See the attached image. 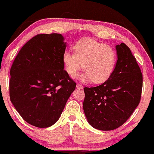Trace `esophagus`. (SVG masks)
<instances>
[{
  "label": "esophagus",
  "instance_id": "34e87169",
  "mask_svg": "<svg viewBox=\"0 0 154 154\" xmlns=\"http://www.w3.org/2000/svg\"><path fill=\"white\" fill-rule=\"evenodd\" d=\"M76 87H77V88H80V89H82L83 88V86H82V84H77L76 85Z\"/></svg>",
  "mask_w": 154,
  "mask_h": 154
}]
</instances>
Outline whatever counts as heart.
Returning <instances> with one entry per match:
<instances>
[{"mask_svg": "<svg viewBox=\"0 0 154 154\" xmlns=\"http://www.w3.org/2000/svg\"><path fill=\"white\" fill-rule=\"evenodd\" d=\"M74 48L75 51L66 50L62 55L64 67L70 76H77L84 67L79 77L82 82L101 84L109 79L117 61L116 53L110 46L86 38L78 41Z\"/></svg>", "mask_w": 154, "mask_h": 154, "instance_id": "obj_1", "label": "heart"}]
</instances>
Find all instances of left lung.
Instances as JSON below:
<instances>
[{"label":"left lung","mask_w":154,"mask_h":154,"mask_svg":"<svg viewBox=\"0 0 154 154\" xmlns=\"http://www.w3.org/2000/svg\"><path fill=\"white\" fill-rule=\"evenodd\" d=\"M118 55L113 73L95 87H85L83 108L90 125L97 130H113L123 125L140 101L143 74L125 44L116 46Z\"/></svg>","instance_id":"obj_1"}]
</instances>
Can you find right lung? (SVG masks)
Returning a JSON list of instances; mask_svg holds the SVG:
<instances>
[{"instance_id": "obj_1", "label": "right lung", "mask_w": 154, "mask_h": 154, "mask_svg": "<svg viewBox=\"0 0 154 154\" xmlns=\"http://www.w3.org/2000/svg\"><path fill=\"white\" fill-rule=\"evenodd\" d=\"M60 33L38 34L19 51L10 69L9 97L24 121L37 128L59 119L76 83L64 70Z\"/></svg>"}]
</instances>
